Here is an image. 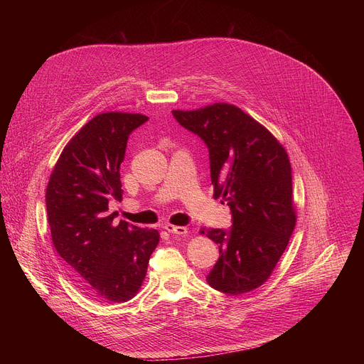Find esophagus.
I'll list each match as a JSON object with an SVG mask.
<instances>
[{"label": "esophagus", "instance_id": "1", "mask_svg": "<svg viewBox=\"0 0 364 364\" xmlns=\"http://www.w3.org/2000/svg\"><path fill=\"white\" fill-rule=\"evenodd\" d=\"M167 232L173 233V235H180V236H184L187 235V228L184 226H174V225H164L163 226Z\"/></svg>", "mask_w": 364, "mask_h": 364}]
</instances>
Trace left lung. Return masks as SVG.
<instances>
[{
    "mask_svg": "<svg viewBox=\"0 0 364 364\" xmlns=\"http://www.w3.org/2000/svg\"><path fill=\"white\" fill-rule=\"evenodd\" d=\"M173 115L207 145L215 198L222 197L232 213L229 229L201 230L220 253L207 282L230 295L261 287L296 222L287 151L265 127L230 103Z\"/></svg>",
    "mask_w": 364,
    "mask_h": 364,
    "instance_id": "1",
    "label": "left lung"
}]
</instances>
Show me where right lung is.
Listing matches in <instances>:
<instances>
[{"label": "right lung", "mask_w": 364, "mask_h": 364, "mask_svg": "<svg viewBox=\"0 0 364 364\" xmlns=\"http://www.w3.org/2000/svg\"><path fill=\"white\" fill-rule=\"evenodd\" d=\"M141 114L107 112L92 118L65 146L46 190L51 240L70 277L97 301L135 296L149 256L160 242L155 229L114 222L109 201L121 200V163Z\"/></svg>", "instance_id": "add662e5"}]
</instances>
